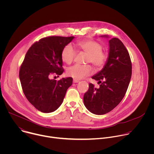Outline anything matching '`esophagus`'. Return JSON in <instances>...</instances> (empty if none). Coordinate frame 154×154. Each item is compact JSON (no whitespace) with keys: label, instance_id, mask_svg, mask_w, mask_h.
I'll list each match as a JSON object with an SVG mask.
<instances>
[{"label":"esophagus","instance_id":"34e87169","mask_svg":"<svg viewBox=\"0 0 154 154\" xmlns=\"http://www.w3.org/2000/svg\"><path fill=\"white\" fill-rule=\"evenodd\" d=\"M73 82H74V83H78V82H79V80H75V79H74V80H73Z\"/></svg>","mask_w":154,"mask_h":154}]
</instances>
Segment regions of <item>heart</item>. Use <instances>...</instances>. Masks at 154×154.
<instances>
[{
	"label": "heart",
	"mask_w": 154,
	"mask_h": 154,
	"mask_svg": "<svg viewBox=\"0 0 154 154\" xmlns=\"http://www.w3.org/2000/svg\"><path fill=\"white\" fill-rule=\"evenodd\" d=\"M79 51L88 54L86 62L91 63L97 69L102 68L106 60L107 54L102 51L101 44L94 40H83L79 41L75 45ZM77 54L75 49L71 45L65 46L61 51V59L63 62L68 64H71L74 60ZM92 72L90 65L75 64L68 70V75L75 80L82 79L90 75Z\"/></svg>",
	"instance_id": "heart-1"
}]
</instances>
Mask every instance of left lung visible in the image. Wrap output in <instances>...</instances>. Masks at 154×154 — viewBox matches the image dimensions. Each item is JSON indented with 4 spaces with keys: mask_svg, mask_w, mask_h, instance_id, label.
I'll return each mask as SVG.
<instances>
[{
    "mask_svg": "<svg viewBox=\"0 0 154 154\" xmlns=\"http://www.w3.org/2000/svg\"><path fill=\"white\" fill-rule=\"evenodd\" d=\"M108 38V36H102ZM109 55L103 68L93 79L99 81V88L92 83L84 94L83 102L95 115H104L114 109L122 100L131 76V62L128 51L117 38L109 40Z\"/></svg>",
    "mask_w": 154,
    "mask_h": 154,
    "instance_id": "8db88e82",
    "label": "left lung"
}]
</instances>
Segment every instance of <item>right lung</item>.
<instances>
[{
  "label": "right lung",
  "mask_w": 154,
  "mask_h": 154,
  "mask_svg": "<svg viewBox=\"0 0 154 154\" xmlns=\"http://www.w3.org/2000/svg\"><path fill=\"white\" fill-rule=\"evenodd\" d=\"M74 36H51L40 39L29 48L19 70L22 88L29 102L42 113L55 111L61 105L72 78L58 81L51 74L60 75L64 69L61 51Z\"/></svg>",
  "instance_id": "obj_1"
}]
</instances>
